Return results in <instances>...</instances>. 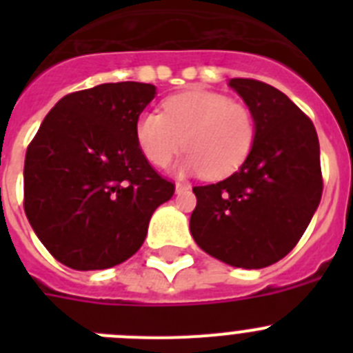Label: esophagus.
<instances>
[{
	"label": "esophagus",
	"instance_id": "esophagus-1",
	"mask_svg": "<svg viewBox=\"0 0 353 353\" xmlns=\"http://www.w3.org/2000/svg\"><path fill=\"white\" fill-rule=\"evenodd\" d=\"M189 183H185V182H176V185H174V189H176V192H183V191H189Z\"/></svg>",
	"mask_w": 353,
	"mask_h": 353
}]
</instances>
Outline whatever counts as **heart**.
<instances>
[{
  "mask_svg": "<svg viewBox=\"0 0 353 353\" xmlns=\"http://www.w3.org/2000/svg\"><path fill=\"white\" fill-rule=\"evenodd\" d=\"M143 154L159 168L189 150L183 168L208 179L235 173L251 154L256 120L251 109L224 93L189 90L168 97L162 113H143L136 123Z\"/></svg>",
  "mask_w": 353,
  "mask_h": 353,
  "instance_id": "heart-1",
  "label": "heart"
}]
</instances>
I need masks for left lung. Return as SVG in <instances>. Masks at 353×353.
<instances>
[{
    "label": "left lung",
    "mask_w": 353,
    "mask_h": 353,
    "mask_svg": "<svg viewBox=\"0 0 353 353\" xmlns=\"http://www.w3.org/2000/svg\"><path fill=\"white\" fill-rule=\"evenodd\" d=\"M230 86L256 120V139L239 171L192 187L191 233L210 256L242 269L285 258L322 199L320 145L313 121L277 88L235 77Z\"/></svg>",
    "instance_id": "8db88e82"
}]
</instances>
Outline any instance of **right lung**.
<instances>
[{"mask_svg": "<svg viewBox=\"0 0 353 353\" xmlns=\"http://www.w3.org/2000/svg\"><path fill=\"white\" fill-rule=\"evenodd\" d=\"M154 97V84L134 81L68 93L28 145L24 212L70 269L102 270L132 256L155 208L174 194L136 138Z\"/></svg>", "mask_w": 353, "mask_h": 353, "instance_id": "add662e5", "label": "right lung"}]
</instances>
